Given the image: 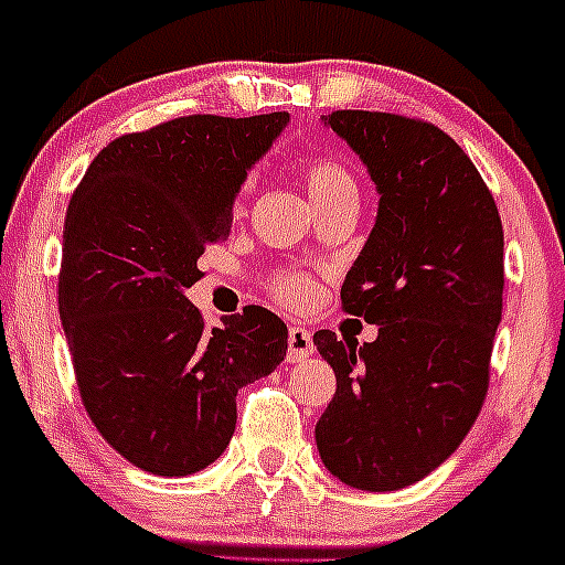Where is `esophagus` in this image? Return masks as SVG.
<instances>
[{
    "label": "esophagus",
    "mask_w": 565,
    "mask_h": 565,
    "mask_svg": "<svg viewBox=\"0 0 565 565\" xmlns=\"http://www.w3.org/2000/svg\"><path fill=\"white\" fill-rule=\"evenodd\" d=\"M316 345H312L310 331L301 329V326H290L288 329V362H305L307 356H312Z\"/></svg>",
    "instance_id": "34e87169"
}]
</instances>
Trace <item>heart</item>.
Listing matches in <instances>:
<instances>
[{
  "label": "heart",
  "instance_id": "obj_1",
  "mask_svg": "<svg viewBox=\"0 0 565 565\" xmlns=\"http://www.w3.org/2000/svg\"><path fill=\"white\" fill-rule=\"evenodd\" d=\"M301 179L307 184V193H310L316 209L326 206V203L342 201V198H356V177H353L351 168L340 160V157L331 154H316L310 160H305L301 166ZM247 198V188L242 190L239 203ZM277 301L290 310H307V307L316 301V282L307 275H282L280 280L271 285Z\"/></svg>",
  "mask_w": 565,
  "mask_h": 565
}]
</instances>
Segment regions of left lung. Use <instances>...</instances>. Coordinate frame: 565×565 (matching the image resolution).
Masks as SVG:
<instances>
[{
    "instance_id": "left-lung-1",
    "label": "left lung",
    "mask_w": 565,
    "mask_h": 565,
    "mask_svg": "<svg viewBox=\"0 0 565 565\" xmlns=\"http://www.w3.org/2000/svg\"><path fill=\"white\" fill-rule=\"evenodd\" d=\"M375 182L377 217L342 282V310L375 342L316 331L337 375L316 444L331 476L367 492L416 484L473 427L503 312V225L470 157L435 125L331 110Z\"/></svg>"
}]
</instances>
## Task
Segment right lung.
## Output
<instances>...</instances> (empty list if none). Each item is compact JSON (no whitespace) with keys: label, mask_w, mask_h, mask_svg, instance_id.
<instances>
[{"label":"right lung","mask_w":565,"mask_h":565,"mask_svg":"<svg viewBox=\"0 0 565 565\" xmlns=\"http://www.w3.org/2000/svg\"><path fill=\"white\" fill-rule=\"evenodd\" d=\"M288 114H195L110 141L70 198L60 318L97 433L157 476H190L225 451L236 392L288 351V326L244 307L220 329L184 296L198 258L228 236L247 171Z\"/></svg>","instance_id":"obj_1"}]
</instances>
